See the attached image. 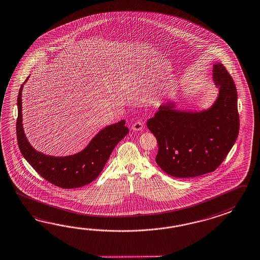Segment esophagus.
<instances>
[{
	"mask_svg": "<svg viewBox=\"0 0 260 260\" xmlns=\"http://www.w3.org/2000/svg\"><path fill=\"white\" fill-rule=\"evenodd\" d=\"M143 127H144V123L140 121V120H137L135 123H133L132 128H133V131H135V132H139V131H142Z\"/></svg>",
	"mask_w": 260,
	"mask_h": 260,
	"instance_id": "obj_1",
	"label": "esophagus"
}]
</instances>
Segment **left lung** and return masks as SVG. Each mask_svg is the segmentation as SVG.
Returning a JSON list of instances; mask_svg holds the SVG:
<instances>
[{
	"instance_id": "obj_1",
	"label": "left lung",
	"mask_w": 260,
	"mask_h": 260,
	"mask_svg": "<svg viewBox=\"0 0 260 260\" xmlns=\"http://www.w3.org/2000/svg\"><path fill=\"white\" fill-rule=\"evenodd\" d=\"M213 73L220 90L210 109L186 113L166 104L146 123L157 142L156 162L173 177L214 172L236 142L240 117L235 83L223 64H214Z\"/></svg>"
}]
</instances>
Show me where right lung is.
I'll return each instance as SVG.
<instances>
[{
    "label": "right lung",
    "instance_id": "add662e5",
    "mask_svg": "<svg viewBox=\"0 0 260 260\" xmlns=\"http://www.w3.org/2000/svg\"><path fill=\"white\" fill-rule=\"evenodd\" d=\"M21 86L18 96L17 138L18 147L25 159L43 178L61 188H76L91 183L104 170L111 153L128 128L125 120L104 127L80 153L69 156H46L31 147L22 127Z\"/></svg>",
    "mask_w": 260,
    "mask_h": 260
}]
</instances>
